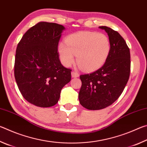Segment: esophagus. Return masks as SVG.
Masks as SVG:
<instances>
[{"instance_id":"esophagus-1","label":"esophagus","mask_w":147,"mask_h":147,"mask_svg":"<svg viewBox=\"0 0 147 147\" xmlns=\"http://www.w3.org/2000/svg\"><path fill=\"white\" fill-rule=\"evenodd\" d=\"M71 75L73 78H76V77L79 76V74L76 71H72L71 72Z\"/></svg>"}]
</instances>
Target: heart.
<instances>
[{
	"mask_svg": "<svg viewBox=\"0 0 147 147\" xmlns=\"http://www.w3.org/2000/svg\"><path fill=\"white\" fill-rule=\"evenodd\" d=\"M58 46L61 63L69 67L75 60L81 69L93 71L101 67L108 59L111 43L106 35L96 32H79L69 36Z\"/></svg>",
	"mask_w": 147,
	"mask_h": 147,
	"instance_id": "1",
	"label": "heart"
}]
</instances>
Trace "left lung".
Listing matches in <instances>:
<instances>
[{
  "instance_id": "left-lung-1",
  "label": "left lung",
  "mask_w": 147,
  "mask_h": 147,
  "mask_svg": "<svg viewBox=\"0 0 147 147\" xmlns=\"http://www.w3.org/2000/svg\"><path fill=\"white\" fill-rule=\"evenodd\" d=\"M109 36L111 50L104 65L90 74L80 76L82 86L80 103L89 110H98L117 100L127 84L130 73V49L117 32L107 26H99Z\"/></svg>"
}]
</instances>
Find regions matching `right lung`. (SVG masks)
<instances>
[{"label": "right lung", "instance_id": "add662e5", "mask_svg": "<svg viewBox=\"0 0 147 147\" xmlns=\"http://www.w3.org/2000/svg\"><path fill=\"white\" fill-rule=\"evenodd\" d=\"M64 26L40 22L26 32L17 45L14 75L23 97L34 105L57 104L61 89L71 79V69L62 65L58 46Z\"/></svg>", "mask_w": 147, "mask_h": 147}]
</instances>
